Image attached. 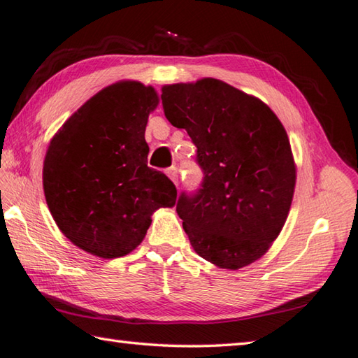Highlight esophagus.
<instances>
[{"label": "esophagus", "mask_w": 358, "mask_h": 358, "mask_svg": "<svg viewBox=\"0 0 358 358\" xmlns=\"http://www.w3.org/2000/svg\"><path fill=\"white\" fill-rule=\"evenodd\" d=\"M166 173H167V177H169L173 183H175V186H178V169L175 166H172V167H169V169L166 171Z\"/></svg>", "instance_id": "obj_1"}]
</instances>
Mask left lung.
Returning <instances> with one entry per match:
<instances>
[{"label": "left lung", "mask_w": 358, "mask_h": 358, "mask_svg": "<svg viewBox=\"0 0 358 358\" xmlns=\"http://www.w3.org/2000/svg\"><path fill=\"white\" fill-rule=\"evenodd\" d=\"M161 91L167 121L187 131L203 171L199 191L177 203L189 242L217 267H247L290 211L296 167L284 125L257 97L211 77Z\"/></svg>", "instance_id": "1"}]
</instances>
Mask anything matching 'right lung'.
I'll return each mask as SVG.
<instances>
[{
  "label": "right lung",
  "mask_w": 358,
  "mask_h": 358,
  "mask_svg": "<svg viewBox=\"0 0 358 358\" xmlns=\"http://www.w3.org/2000/svg\"><path fill=\"white\" fill-rule=\"evenodd\" d=\"M153 87L116 82L88 99L49 143L43 189L60 231L90 255L115 259L143 242L158 208L177 187L147 166L144 133L157 108Z\"/></svg>",
  "instance_id": "right-lung-1"
}]
</instances>
